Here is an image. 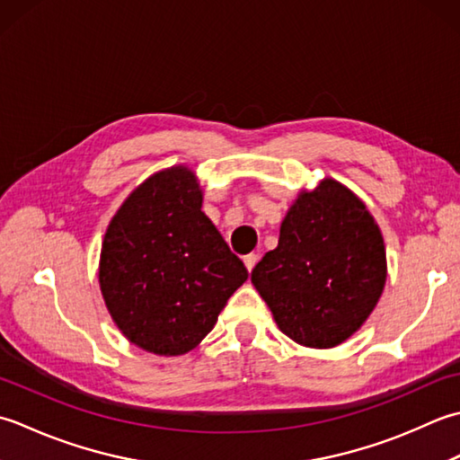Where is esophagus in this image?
<instances>
[{
    "label": "esophagus",
    "instance_id": "1",
    "mask_svg": "<svg viewBox=\"0 0 460 460\" xmlns=\"http://www.w3.org/2000/svg\"><path fill=\"white\" fill-rule=\"evenodd\" d=\"M256 261H258V256H256V254H248V256H243V266H246V270H248V271L254 270Z\"/></svg>",
    "mask_w": 460,
    "mask_h": 460
}]
</instances>
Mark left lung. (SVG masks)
<instances>
[{
    "instance_id": "obj_1",
    "label": "left lung",
    "mask_w": 460,
    "mask_h": 460,
    "mask_svg": "<svg viewBox=\"0 0 460 460\" xmlns=\"http://www.w3.org/2000/svg\"><path fill=\"white\" fill-rule=\"evenodd\" d=\"M387 279L381 230L367 206L335 178L302 190L279 226L278 248L252 284L289 340L330 349L361 330Z\"/></svg>"
}]
</instances>
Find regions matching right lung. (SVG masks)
Instances as JSON below:
<instances>
[{"mask_svg":"<svg viewBox=\"0 0 460 460\" xmlns=\"http://www.w3.org/2000/svg\"><path fill=\"white\" fill-rule=\"evenodd\" d=\"M202 208L184 164L148 176L120 204L102 240L99 286L130 343L174 358L194 349L248 279Z\"/></svg>","mask_w":460,"mask_h":460,"instance_id":"right-lung-1","label":"right lung"}]
</instances>
